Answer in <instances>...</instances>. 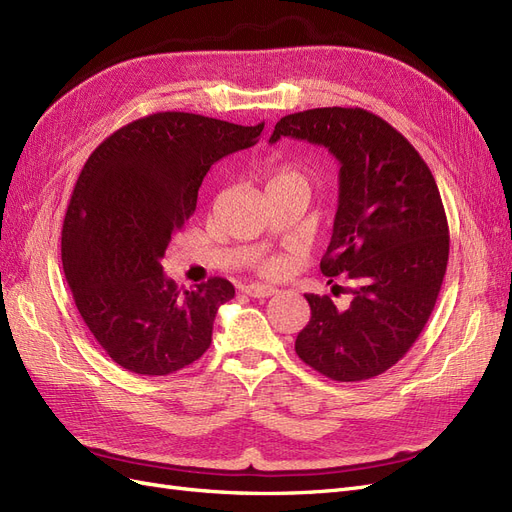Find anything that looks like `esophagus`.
<instances>
[{
    "mask_svg": "<svg viewBox=\"0 0 512 512\" xmlns=\"http://www.w3.org/2000/svg\"><path fill=\"white\" fill-rule=\"evenodd\" d=\"M245 294H250L254 299H269L277 292V288L273 286H265V284H247L241 288Z\"/></svg>",
    "mask_w": 512,
    "mask_h": 512,
    "instance_id": "34e87169",
    "label": "esophagus"
}]
</instances>
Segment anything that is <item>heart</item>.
I'll list each match as a JSON object with an SVG mask.
<instances>
[{
    "instance_id": "b5f03b06",
    "label": "heart",
    "mask_w": 512,
    "mask_h": 512,
    "mask_svg": "<svg viewBox=\"0 0 512 512\" xmlns=\"http://www.w3.org/2000/svg\"><path fill=\"white\" fill-rule=\"evenodd\" d=\"M292 183H301V185H307V179H305V173L303 170L299 168V166H294V164H286V166H280L273 173V177L269 179V183H267V190H273V188H284V185H292ZM260 269L265 271L267 275H275V273H280L282 269H284V262L282 260H277V258H273V260H265L260 265Z\"/></svg>"
}]
</instances>
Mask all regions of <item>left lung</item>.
<instances>
[{
	"instance_id": "obj_1",
	"label": "left lung",
	"mask_w": 512,
	"mask_h": 512,
	"mask_svg": "<svg viewBox=\"0 0 512 512\" xmlns=\"http://www.w3.org/2000/svg\"><path fill=\"white\" fill-rule=\"evenodd\" d=\"M282 136L327 147L339 162L333 235L320 262L346 273L352 301L305 294L312 318L294 350L318 374L359 382L404 356L436 307L448 262V222L429 166L382 117L363 108H312L275 123Z\"/></svg>"
}]
</instances>
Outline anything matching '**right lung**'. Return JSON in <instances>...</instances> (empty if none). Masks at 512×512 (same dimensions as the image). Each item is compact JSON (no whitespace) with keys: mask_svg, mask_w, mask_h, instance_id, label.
Here are the masks:
<instances>
[{"mask_svg":"<svg viewBox=\"0 0 512 512\" xmlns=\"http://www.w3.org/2000/svg\"><path fill=\"white\" fill-rule=\"evenodd\" d=\"M265 123L153 113L119 128L85 162L61 230L76 309L111 359L132 374L168 376L211 346L224 277L179 290L162 269L168 243L196 211L211 164L258 143Z\"/></svg>","mask_w":512,"mask_h":512,"instance_id":"1","label":"right lung"}]
</instances>
